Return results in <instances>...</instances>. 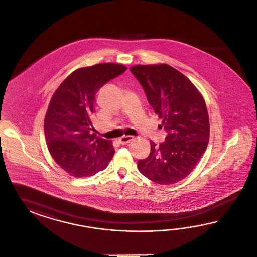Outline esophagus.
Segmentation results:
<instances>
[{"instance_id": "1", "label": "esophagus", "mask_w": 257, "mask_h": 257, "mask_svg": "<svg viewBox=\"0 0 257 257\" xmlns=\"http://www.w3.org/2000/svg\"><path fill=\"white\" fill-rule=\"evenodd\" d=\"M134 139H135V138H134L133 136H123V137H121L118 140H119V142H120L121 144H126V143H128V142L134 140Z\"/></svg>"}]
</instances>
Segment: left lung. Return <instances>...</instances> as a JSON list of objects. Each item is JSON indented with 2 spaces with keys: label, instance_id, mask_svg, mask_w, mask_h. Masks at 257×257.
Returning <instances> with one entry per match:
<instances>
[{
  "label": "left lung",
  "instance_id": "8db88e82",
  "mask_svg": "<svg viewBox=\"0 0 257 257\" xmlns=\"http://www.w3.org/2000/svg\"><path fill=\"white\" fill-rule=\"evenodd\" d=\"M149 103L168 132L166 141H151V153L138 169L149 180L171 185L194 170L208 145L210 125L205 101L194 85L167 64L130 68Z\"/></svg>",
  "mask_w": 257,
  "mask_h": 257
}]
</instances>
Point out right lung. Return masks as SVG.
Returning <instances> with one entry per match:
<instances>
[{"label": "right lung", "mask_w": 257, "mask_h": 257, "mask_svg": "<svg viewBox=\"0 0 257 257\" xmlns=\"http://www.w3.org/2000/svg\"><path fill=\"white\" fill-rule=\"evenodd\" d=\"M127 68L97 64L73 71L53 95L44 120L47 146L52 157L74 177L103 171L115 154L112 140L98 138L92 126L96 94Z\"/></svg>", "instance_id": "add662e5"}]
</instances>
